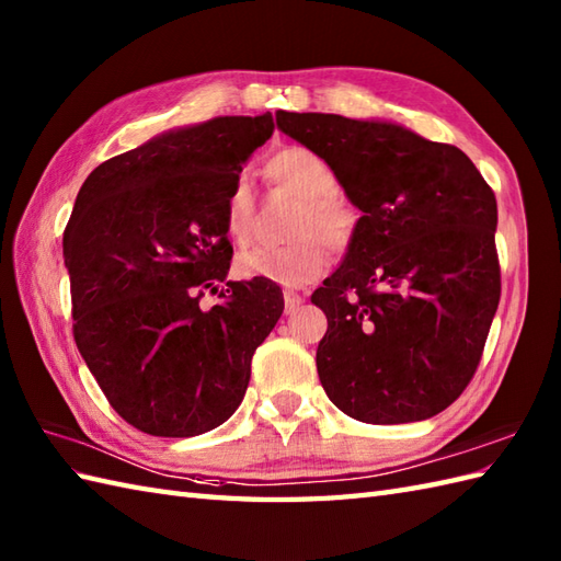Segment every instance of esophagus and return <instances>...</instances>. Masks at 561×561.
Returning <instances> with one entry per match:
<instances>
[{
  "instance_id": "34e87169",
  "label": "esophagus",
  "mask_w": 561,
  "mask_h": 561,
  "mask_svg": "<svg viewBox=\"0 0 561 561\" xmlns=\"http://www.w3.org/2000/svg\"><path fill=\"white\" fill-rule=\"evenodd\" d=\"M304 304V296L299 294V291H294V289H287L284 291V311L287 313H294L296 308H299Z\"/></svg>"
}]
</instances>
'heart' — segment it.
Returning a JSON list of instances; mask_svg holds the SVG:
<instances>
[{"label":"heart","instance_id":"heart-1","mask_svg":"<svg viewBox=\"0 0 561 561\" xmlns=\"http://www.w3.org/2000/svg\"><path fill=\"white\" fill-rule=\"evenodd\" d=\"M272 183L299 197L294 217V243L282 248L255 245L236 260L241 277L267 279L282 287H304L316 282L328 267V253L344 250L356 231V211L337 193V175L320 153L306 147H287L267 161ZM224 229L236 243H245L253 229V195L245 181H236L224 202Z\"/></svg>","mask_w":561,"mask_h":561}]
</instances>
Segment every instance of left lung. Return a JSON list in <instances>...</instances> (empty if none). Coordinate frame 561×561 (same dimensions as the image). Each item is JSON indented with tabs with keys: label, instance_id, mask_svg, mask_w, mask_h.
Here are the masks:
<instances>
[{
	"label": "left lung",
	"instance_id": "obj_1",
	"mask_svg": "<svg viewBox=\"0 0 561 561\" xmlns=\"http://www.w3.org/2000/svg\"><path fill=\"white\" fill-rule=\"evenodd\" d=\"M362 209L342 265L311 296L328 332L320 383L366 424L422 422L468 388L502 296L496 197L453 145L383 121L277 113Z\"/></svg>",
	"mask_w": 561,
	"mask_h": 561
}]
</instances>
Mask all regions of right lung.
<instances>
[{"label":"right lung","instance_id":"obj_1","mask_svg":"<svg viewBox=\"0 0 561 561\" xmlns=\"http://www.w3.org/2000/svg\"><path fill=\"white\" fill-rule=\"evenodd\" d=\"M272 133V113L171 129L103 161L79 190L62 238L75 342L139 432L185 438L229 420L284 311L274 282L216 287L233 255L226 195ZM205 288L222 299L209 312Z\"/></svg>","mask_w":561,"mask_h":561}]
</instances>
